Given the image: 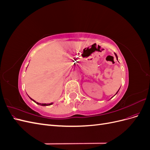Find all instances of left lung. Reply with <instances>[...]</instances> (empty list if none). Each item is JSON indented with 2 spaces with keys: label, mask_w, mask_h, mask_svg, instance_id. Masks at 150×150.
Returning <instances> with one entry per match:
<instances>
[{
  "label": "left lung",
  "mask_w": 150,
  "mask_h": 150,
  "mask_svg": "<svg viewBox=\"0 0 150 150\" xmlns=\"http://www.w3.org/2000/svg\"><path fill=\"white\" fill-rule=\"evenodd\" d=\"M115 56H116V59H117V61H118V59H117V55H116V54L115 53ZM119 90H120V89H119ZM119 90H118V91H117V93H116V94H117V93H118V91H119ZM116 94H115V95H116Z\"/></svg>",
  "instance_id": "8db88e82"
}]
</instances>
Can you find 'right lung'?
Masks as SVG:
<instances>
[{
	"instance_id": "1",
	"label": "right lung",
	"mask_w": 150,
	"mask_h": 150,
	"mask_svg": "<svg viewBox=\"0 0 150 150\" xmlns=\"http://www.w3.org/2000/svg\"><path fill=\"white\" fill-rule=\"evenodd\" d=\"M29 98L31 99L32 101H33L34 102H35V103H36V104H39V105H40V106H50V105H51V104H53V103H49V104H46V103H38V102H35V101H34V99H33L32 98H30L29 96Z\"/></svg>"
}]
</instances>
